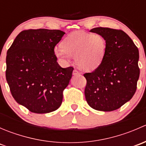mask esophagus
Here are the masks:
<instances>
[{"label": "esophagus", "instance_id": "1", "mask_svg": "<svg viewBox=\"0 0 146 146\" xmlns=\"http://www.w3.org/2000/svg\"><path fill=\"white\" fill-rule=\"evenodd\" d=\"M73 75H74V76H77V75H80V73L78 71V70H77V69H74V70H73Z\"/></svg>", "mask_w": 146, "mask_h": 146}]
</instances>
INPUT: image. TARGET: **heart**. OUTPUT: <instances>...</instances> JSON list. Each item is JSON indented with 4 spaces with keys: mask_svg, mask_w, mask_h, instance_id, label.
Instances as JSON below:
<instances>
[{
    "mask_svg": "<svg viewBox=\"0 0 146 146\" xmlns=\"http://www.w3.org/2000/svg\"><path fill=\"white\" fill-rule=\"evenodd\" d=\"M106 47V41L102 35L78 31L66 36L62 42V47L54 48V54L66 61L71 56L75 57L80 68L91 70L101 64Z\"/></svg>",
    "mask_w": 146,
    "mask_h": 146,
    "instance_id": "b5f03b06",
    "label": "heart"
}]
</instances>
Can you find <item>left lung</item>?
<instances>
[{"label": "left lung", "instance_id": "obj_1", "mask_svg": "<svg viewBox=\"0 0 146 146\" xmlns=\"http://www.w3.org/2000/svg\"><path fill=\"white\" fill-rule=\"evenodd\" d=\"M90 32L102 35L107 47L101 64L84 74L87 80L85 99L94 110L114 111L136 92L140 75L139 52L129 35L121 29L100 27Z\"/></svg>", "mask_w": 146, "mask_h": 146}]
</instances>
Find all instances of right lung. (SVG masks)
<instances>
[{"label":"right lung","instance_id":"right-lung-1","mask_svg":"<svg viewBox=\"0 0 146 146\" xmlns=\"http://www.w3.org/2000/svg\"><path fill=\"white\" fill-rule=\"evenodd\" d=\"M65 34L58 29H27L7 51L6 80L15 100L28 110L45 114L56 110L73 68H63L54 54Z\"/></svg>","mask_w":146,"mask_h":146}]
</instances>
